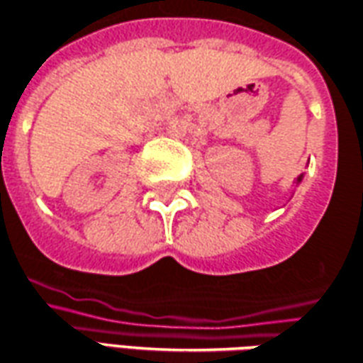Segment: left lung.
Instances as JSON below:
<instances>
[{
  "label": "left lung",
  "mask_w": 363,
  "mask_h": 363,
  "mask_svg": "<svg viewBox=\"0 0 363 363\" xmlns=\"http://www.w3.org/2000/svg\"><path fill=\"white\" fill-rule=\"evenodd\" d=\"M301 179H303V174H301V177H297V181H295V184H299V182H301Z\"/></svg>",
  "instance_id": "1"
}]
</instances>
